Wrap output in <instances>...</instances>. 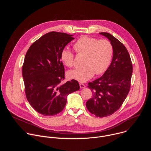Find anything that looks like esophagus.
Wrapping results in <instances>:
<instances>
[{"label":"esophagus","instance_id":"1","mask_svg":"<svg viewBox=\"0 0 151 151\" xmlns=\"http://www.w3.org/2000/svg\"><path fill=\"white\" fill-rule=\"evenodd\" d=\"M79 87H80L81 88H83L85 87V85L82 83H79Z\"/></svg>","mask_w":151,"mask_h":151}]
</instances>
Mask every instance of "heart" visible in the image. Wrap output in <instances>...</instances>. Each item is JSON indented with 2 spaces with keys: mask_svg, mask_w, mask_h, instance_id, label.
<instances>
[{
  "mask_svg": "<svg viewBox=\"0 0 151 151\" xmlns=\"http://www.w3.org/2000/svg\"><path fill=\"white\" fill-rule=\"evenodd\" d=\"M78 54H83V67L69 70L68 76L71 79L84 82L92 78L95 73L100 75L108 69L114 55V47L107 39L83 35L73 45ZM61 61L69 68L74 65L75 55L69 48H64L60 54Z\"/></svg>",
  "mask_w": 151,
  "mask_h": 151,
  "instance_id": "b5f03b06",
  "label": "heart"
}]
</instances>
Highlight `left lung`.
Returning a JSON list of instances; mask_svg holds the SVG:
<instances>
[{"instance_id": "1", "label": "left lung", "mask_w": 151, "mask_h": 151, "mask_svg": "<svg viewBox=\"0 0 151 151\" xmlns=\"http://www.w3.org/2000/svg\"><path fill=\"white\" fill-rule=\"evenodd\" d=\"M100 34L112 43L114 55L111 65L103 76L88 83L93 96L86 106L92 114L103 118L118 111L126 99L130 89L133 65L130 54L119 40L108 33Z\"/></svg>"}]
</instances>
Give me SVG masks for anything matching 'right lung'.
<instances>
[{
    "mask_svg": "<svg viewBox=\"0 0 151 151\" xmlns=\"http://www.w3.org/2000/svg\"><path fill=\"white\" fill-rule=\"evenodd\" d=\"M73 35L51 32L33 42L22 68L25 93L28 101L39 114L53 116L61 112L68 96L79 90L77 81L64 83L61 51L75 38Z\"/></svg>",
    "mask_w": 151,
    "mask_h": 151,
    "instance_id": "1",
    "label": "right lung"
}]
</instances>
